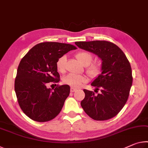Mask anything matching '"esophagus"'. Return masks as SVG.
I'll return each instance as SVG.
<instances>
[{"mask_svg":"<svg viewBox=\"0 0 148 148\" xmlns=\"http://www.w3.org/2000/svg\"><path fill=\"white\" fill-rule=\"evenodd\" d=\"M76 89H75V88H74V87H71V92H74V91H76Z\"/></svg>","mask_w":148,"mask_h":148,"instance_id":"1","label":"esophagus"}]
</instances>
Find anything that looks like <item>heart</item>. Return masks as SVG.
I'll list each match as a JSON object with an SVG mask.
<instances>
[{"label": "heart", "instance_id": "1", "mask_svg": "<svg viewBox=\"0 0 148 148\" xmlns=\"http://www.w3.org/2000/svg\"><path fill=\"white\" fill-rule=\"evenodd\" d=\"M76 58L84 66H87L86 71L90 76H98L101 72V65L99 62H93L91 63L92 60V56L88 51H81L77 52L75 55ZM66 58L65 56H62L57 60L56 67L57 71L60 73H64L65 72V64ZM88 81L87 77L84 75H78L75 74H69L62 78V82L66 85H68L74 88H78L84 84Z\"/></svg>", "mask_w": 148, "mask_h": 148}]
</instances>
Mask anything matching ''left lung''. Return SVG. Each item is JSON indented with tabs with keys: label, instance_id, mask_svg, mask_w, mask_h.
Here are the masks:
<instances>
[{
	"label": "left lung",
	"instance_id": "obj_1",
	"mask_svg": "<svg viewBox=\"0 0 148 148\" xmlns=\"http://www.w3.org/2000/svg\"><path fill=\"white\" fill-rule=\"evenodd\" d=\"M82 49L97 55L102 60L101 74L91 83L95 92L84 89L81 106L94 120L111 119L121 111L128 99L132 84V70L129 60L119 47L105 40L76 42Z\"/></svg>",
	"mask_w": 148,
	"mask_h": 148
}]
</instances>
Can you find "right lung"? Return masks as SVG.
I'll list each match as a JSON object with an SVG mask.
<instances>
[{
	"instance_id": "add662e5",
	"label": "right lung",
	"mask_w": 148,
	"mask_h": 148,
	"mask_svg": "<svg viewBox=\"0 0 148 148\" xmlns=\"http://www.w3.org/2000/svg\"><path fill=\"white\" fill-rule=\"evenodd\" d=\"M76 49V46L69 44L42 42L32 47L22 58L14 87L19 106L29 118L46 122L60 113L70 94V86H57L53 91L46 86L49 82L60 81L57 60Z\"/></svg>"
}]
</instances>
